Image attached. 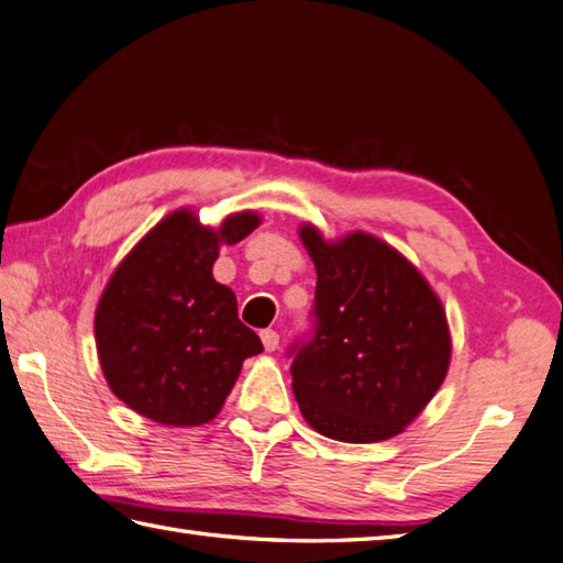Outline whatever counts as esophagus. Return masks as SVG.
Masks as SVG:
<instances>
[{"label": "esophagus", "instance_id": "1", "mask_svg": "<svg viewBox=\"0 0 563 563\" xmlns=\"http://www.w3.org/2000/svg\"><path fill=\"white\" fill-rule=\"evenodd\" d=\"M260 338H262V345H265L267 352H274V350L279 347V332L277 330H272V328L262 330Z\"/></svg>", "mask_w": 563, "mask_h": 563}]
</instances>
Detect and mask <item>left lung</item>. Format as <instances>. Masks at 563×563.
Instances as JSON below:
<instances>
[{
  "instance_id": "obj_1",
  "label": "left lung",
  "mask_w": 563,
  "mask_h": 563,
  "mask_svg": "<svg viewBox=\"0 0 563 563\" xmlns=\"http://www.w3.org/2000/svg\"><path fill=\"white\" fill-rule=\"evenodd\" d=\"M298 235L318 274L311 338L289 350L298 408L330 440H391L450 369L440 298L398 250L369 233L330 243L306 223Z\"/></svg>"
}]
</instances>
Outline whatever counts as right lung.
<instances>
[{
  "instance_id": "obj_1",
  "label": "right lung",
  "mask_w": 563,
  "mask_h": 563,
  "mask_svg": "<svg viewBox=\"0 0 563 563\" xmlns=\"http://www.w3.org/2000/svg\"><path fill=\"white\" fill-rule=\"evenodd\" d=\"M260 225L252 211L218 231L189 209L165 216L111 274L95 313L107 384L131 410L163 426H203L223 408L243 362L262 352L238 318V298L213 279L221 245Z\"/></svg>"
}]
</instances>
